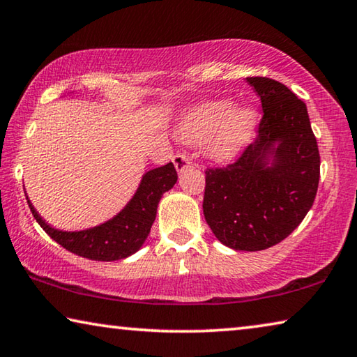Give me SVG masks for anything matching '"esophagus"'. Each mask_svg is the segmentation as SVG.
<instances>
[{"label": "esophagus", "mask_w": 357, "mask_h": 357, "mask_svg": "<svg viewBox=\"0 0 357 357\" xmlns=\"http://www.w3.org/2000/svg\"><path fill=\"white\" fill-rule=\"evenodd\" d=\"M173 163H174V167H176V169H178L179 173L184 172L185 168H189L192 165L190 158L188 155H184V154H176V155H174L173 157Z\"/></svg>", "instance_id": "34e87169"}]
</instances>
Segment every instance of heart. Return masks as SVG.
Segmentation results:
<instances>
[{
	"instance_id": "obj_1",
	"label": "heart",
	"mask_w": 357,
	"mask_h": 357,
	"mask_svg": "<svg viewBox=\"0 0 357 357\" xmlns=\"http://www.w3.org/2000/svg\"><path fill=\"white\" fill-rule=\"evenodd\" d=\"M259 114L248 103L231 105L227 100L203 101L181 114L176 132L188 143H202L214 162L234 160L256 132Z\"/></svg>"
}]
</instances>
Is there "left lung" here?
Returning a JSON list of instances; mask_svg holds the SVG:
<instances>
[{
    "instance_id": "obj_1",
    "label": "left lung",
    "mask_w": 357,
    "mask_h": 357,
    "mask_svg": "<svg viewBox=\"0 0 357 357\" xmlns=\"http://www.w3.org/2000/svg\"><path fill=\"white\" fill-rule=\"evenodd\" d=\"M246 81L262 103L259 135L235 163L208 169L203 214L222 245L262 251L289 236L307 216L321 160L307 105L275 79Z\"/></svg>"
}]
</instances>
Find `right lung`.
<instances>
[{
    "instance_id": "1",
    "label": "right lung",
    "mask_w": 357,
    "mask_h": 357,
    "mask_svg": "<svg viewBox=\"0 0 357 357\" xmlns=\"http://www.w3.org/2000/svg\"><path fill=\"white\" fill-rule=\"evenodd\" d=\"M176 181L178 174L172 162L149 169L141 178L132 199L116 216L95 227L75 231L52 227L39 216L28 197L26 202L36 222L65 250L90 260L112 262L127 259L144 245L157 216L158 202L165 192L173 189Z\"/></svg>"
}]
</instances>
